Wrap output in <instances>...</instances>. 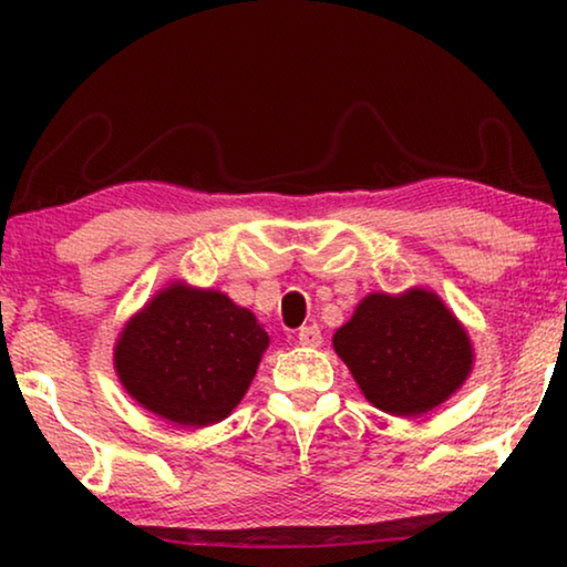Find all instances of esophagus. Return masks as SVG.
Listing matches in <instances>:
<instances>
[{
    "mask_svg": "<svg viewBox=\"0 0 567 567\" xmlns=\"http://www.w3.org/2000/svg\"><path fill=\"white\" fill-rule=\"evenodd\" d=\"M300 342L302 344H312V348H318V344H322V334L318 330V324H312V328H300Z\"/></svg>",
    "mask_w": 567,
    "mask_h": 567,
    "instance_id": "obj_1",
    "label": "esophagus"
}]
</instances>
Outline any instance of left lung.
Instances as JSON below:
<instances>
[{"label": "left lung", "instance_id": "8db88e82", "mask_svg": "<svg viewBox=\"0 0 567 567\" xmlns=\"http://www.w3.org/2000/svg\"><path fill=\"white\" fill-rule=\"evenodd\" d=\"M267 344L255 315L225 292L169 282L124 324L114 370L142 408L207 427L239 405Z\"/></svg>", "mask_w": 567, "mask_h": 567}]
</instances>
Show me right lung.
<instances>
[{"label": "right lung", "instance_id": "add662e5", "mask_svg": "<svg viewBox=\"0 0 567 567\" xmlns=\"http://www.w3.org/2000/svg\"><path fill=\"white\" fill-rule=\"evenodd\" d=\"M362 395L390 415L437 408L467 380L473 344L433 290L372 292L332 338Z\"/></svg>", "mask_w": 567, "mask_h": 567}]
</instances>
